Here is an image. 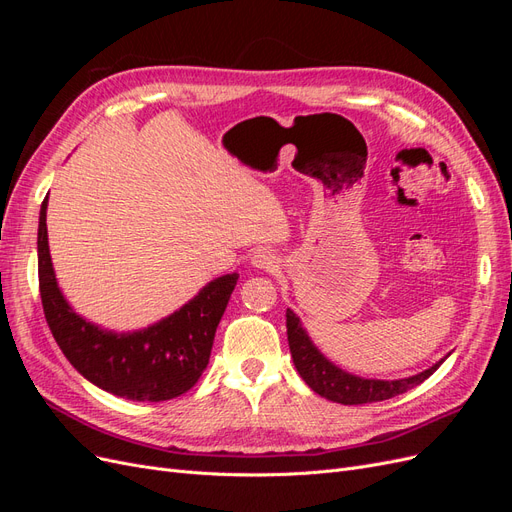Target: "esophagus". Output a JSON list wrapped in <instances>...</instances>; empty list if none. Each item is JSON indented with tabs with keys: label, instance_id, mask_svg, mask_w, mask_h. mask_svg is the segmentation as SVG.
Here are the masks:
<instances>
[{
	"label": "esophagus",
	"instance_id": "1",
	"mask_svg": "<svg viewBox=\"0 0 512 512\" xmlns=\"http://www.w3.org/2000/svg\"><path fill=\"white\" fill-rule=\"evenodd\" d=\"M252 265H254L256 269H262V271H273V269L277 267V258H275L273 252H265V250H262V252L254 254Z\"/></svg>",
	"mask_w": 512,
	"mask_h": 512
}]
</instances>
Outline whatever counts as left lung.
Returning a JSON list of instances; mask_svg holds the SVG:
<instances>
[{
  "label": "left lung",
  "mask_w": 512,
  "mask_h": 512,
  "mask_svg": "<svg viewBox=\"0 0 512 512\" xmlns=\"http://www.w3.org/2000/svg\"><path fill=\"white\" fill-rule=\"evenodd\" d=\"M286 329H288V346H290L294 367H297L299 376L305 380V384L320 397L344 406L374 404V401H384V399L406 393L414 389V386L425 382L448 356L446 354L442 361H438L436 365H431L429 369L421 371V374L410 376V378H399V380L361 378V376L348 374L346 369L331 363L327 356L316 348L312 337L307 335L305 327L301 324V318L294 314L292 309H286Z\"/></svg>",
  "instance_id": "obj_1"
}]
</instances>
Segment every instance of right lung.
Here are the masks:
<instances>
[{"label":"right lung","instance_id":"obj_1","mask_svg":"<svg viewBox=\"0 0 512 512\" xmlns=\"http://www.w3.org/2000/svg\"><path fill=\"white\" fill-rule=\"evenodd\" d=\"M38 224V280L44 318L72 367L98 389L132 401H166L190 391L209 363L215 329L226 312L239 273L215 277L177 312L138 331H108L76 314L61 292L46 232Z\"/></svg>","mask_w":512,"mask_h":512}]
</instances>
